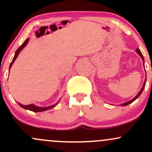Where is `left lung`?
Returning a JSON list of instances; mask_svg holds the SVG:
<instances>
[{
	"label": "left lung",
	"instance_id": "left-lung-1",
	"mask_svg": "<svg viewBox=\"0 0 152 152\" xmlns=\"http://www.w3.org/2000/svg\"><path fill=\"white\" fill-rule=\"evenodd\" d=\"M136 52H137V53L138 54H139V56H140V57H141V58H142V61H143V64H144V56H143V55H142V52H141V50H139V48H137V49H136ZM145 72H146V71H145ZM146 78H145V80H144V84H143V86H142V88H141V90L139 91V93L137 94V95L136 96L134 97V99H132V100L129 101V102H126V103H124V104H121V106H126V105H129V104H131V103H132V102H134V101H135L136 99L139 98V97L140 96V95H141V94H142V91H144V87H145V85H146Z\"/></svg>",
	"mask_w": 152,
	"mask_h": 152
}]
</instances>
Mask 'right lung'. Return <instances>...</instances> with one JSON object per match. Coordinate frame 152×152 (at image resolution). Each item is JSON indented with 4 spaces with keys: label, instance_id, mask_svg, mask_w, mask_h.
<instances>
[{
    "label": "right lung",
    "instance_id": "1",
    "mask_svg": "<svg viewBox=\"0 0 152 152\" xmlns=\"http://www.w3.org/2000/svg\"><path fill=\"white\" fill-rule=\"evenodd\" d=\"M29 39H30V38H27V39H26V41H24V43H23L21 46L19 47L18 49H17L16 51H15L14 57H13V61H12V62L10 63V64L9 71H10V68H11L12 65H13V63H14V61H15V59H16L17 57H18V54L20 53V52L23 49L24 47H25L26 45H27V43H28ZM58 102H59V101L56 103V104H53V105L49 106H46V107H41V106H36V105H34V104H29V105H23V104H20V103H18V102H17V103H18V105L20 106V107H22L23 109H25L26 110H30V111H34V112H41V111H46V110L53 109V108L55 107V106L58 104Z\"/></svg>",
    "mask_w": 152,
    "mask_h": 152
}]
</instances>
